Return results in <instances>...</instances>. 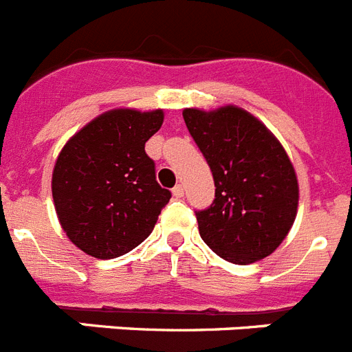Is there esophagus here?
<instances>
[{"label": "esophagus", "mask_w": 352, "mask_h": 352, "mask_svg": "<svg viewBox=\"0 0 352 352\" xmlns=\"http://www.w3.org/2000/svg\"><path fill=\"white\" fill-rule=\"evenodd\" d=\"M173 195H174V197H183V195H185V186H183V185L174 186Z\"/></svg>", "instance_id": "1"}]
</instances>
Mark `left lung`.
Masks as SVG:
<instances>
[{
    "instance_id": "1",
    "label": "left lung",
    "mask_w": 352,
    "mask_h": 352,
    "mask_svg": "<svg viewBox=\"0 0 352 352\" xmlns=\"http://www.w3.org/2000/svg\"><path fill=\"white\" fill-rule=\"evenodd\" d=\"M183 120L217 186L213 204L195 213L203 241L232 264L268 257L291 231L300 199L284 146L238 105L185 109Z\"/></svg>"
}]
</instances>
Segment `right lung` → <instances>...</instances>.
I'll use <instances>...</instances> for the list:
<instances>
[{
  "instance_id": "add662e5",
  "label": "right lung",
  "mask_w": 352,
  "mask_h": 352,
  "mask_svg": "<svg viewBox=\"0 0 352 352\" xmlns=\"http://www.w3.org/2000/svg\"><path fill=\"white\" fill-rule=\"evenodd\" d=\"M162 123V109H111L74 133L56 158V214L84 254L114 259L153 231L170 192L155 179L144 144Z\"/></svg>"
}]
</instances>
